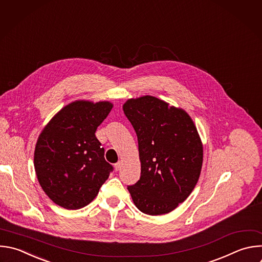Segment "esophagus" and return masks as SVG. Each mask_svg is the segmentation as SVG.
<instances>
[{
  "label": "esophagus",
  "instance_id": "esophagus-1",
  "mask_svg": "<svg viewBox=\"0 0 262 262\" xmlns=\"http://www.w3.org/2000/svg\"><path fill=\"white\" fill-rule=\"evenodd\" d=\"M121 161H118V162H116L115 164H114V167H115V169L116 170H119L120 169V167H121Z\"/></svg>",
  "mask_w": 262,
  "mask_h": 262
}]
</instances>
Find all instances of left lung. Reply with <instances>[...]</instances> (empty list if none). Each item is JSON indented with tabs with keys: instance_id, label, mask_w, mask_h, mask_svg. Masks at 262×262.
<instances>
[{
	"instance_id": "8db88e82",
	"label": "left lung",
	"mask_w": 262,
	"mask_h": 262,
	"mask_svg": "<svg viewBox=\"0 0 262 262\" xmlns=\"http://www.w3.org/2000/svg\"><path fill=\"white\" fill-rule=\"evenodd\" d=\"M123 111L139 144L140 180L128 186L134 204L156 216L175 210L194 189L203 165V144L191 117L151 96L127 100Z\"/></svg>"
}]
</instances>
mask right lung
Here are the masks:
<instances>
[{"label":"right lung","mask_w":262,"mask_h":262,"mask_svg":"<svg viewBox=\"0 0 262 262\" xmlns=\"http://www.w3.org/2000/svg\"><path fill=\"white\" fill-rule=\"evenodd\" d=\"M110 102L76 101L57 112L40 134L34 155L38 181L56 205L78 210L98 195L113 166L96 137Z\"/></svg>","instance_id":"right-lung-1"}]
</instances>
